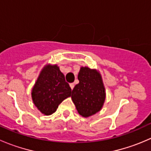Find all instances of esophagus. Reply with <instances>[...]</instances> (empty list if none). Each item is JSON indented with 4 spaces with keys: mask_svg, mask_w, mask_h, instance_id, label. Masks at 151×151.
Segmentation results:
<instances>
[{
    "mask_svg": "<svg viewBox=\"0 0 151 151\" xmlns=\"http://www.w3.org/2000/svg\"><path fill=\"white\" fill-rule=\"evenodd\" d=\"M74 83H71V84H70V88H71V90H73V88H74Z\"/></svg>",
    "mask_w": 151,
    "mask_h": 151,
    "instance_id": "esophagus-1",
    "label": "esophagus"
}]
</instances>
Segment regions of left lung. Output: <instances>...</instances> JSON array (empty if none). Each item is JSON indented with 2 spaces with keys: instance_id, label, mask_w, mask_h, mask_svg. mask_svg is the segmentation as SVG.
Returning <instances> with one entry per match:
<instances>
[{
  "instance_id": "8db88e82",
  "label": "left lung",
  "mask_w": 151,
  "mask_h": 151,
  "mask_svg": "<svg viewBox=\"0 0 151 151\" xmlns=\"http://www.w3.org/2000/svg\"><path fill=\"white\" fill-rule=\"evenodd\" d=\"M77 78L80 83L72 90L71 99L78 113L88 118L102 108L106 98L104 83L100 73L88 67L80 68Z\"/></svg>"
}]
</instances>
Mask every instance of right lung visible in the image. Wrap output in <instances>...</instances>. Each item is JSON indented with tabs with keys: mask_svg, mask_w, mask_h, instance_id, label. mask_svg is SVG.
<instances>
[{
	"mask_svg": "<svg viewBox=\"0 0 151 151\" xmlns=\"http://www.w3.org/2000/svg\"><path fill=\"white\" fill-rule=\"evenodd\" d=\"M71 89L57 65H47L41 71L31 92L33 104L45 115L57 110L58 105L71 96Z\"/></svg>",
	"mask_w": 151,
	"mask_h": 151,
	"instance_id": "1",
	"label": "right lung"
}]
</instances>
